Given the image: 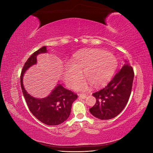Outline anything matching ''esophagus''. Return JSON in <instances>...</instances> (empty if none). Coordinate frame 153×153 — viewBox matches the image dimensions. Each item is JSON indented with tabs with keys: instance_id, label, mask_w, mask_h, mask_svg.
Returning a JSON list of instances; mask_svg holds the SVG:
<instances>
[{
	"instance_id": "34e87169",
	"label": "esophagus",
	"mask_w": 153,
	"mask_h": 153,
	"mask_svg": "<svg viewBox=\"0 0 153 153\" xmlns=\"http://www.w3.org/2000/svg\"><path fill=\"white\" fill-rule=\"evenodd\" d=\"M78 96H79V98H80L82 99H85L87 97V95L84 93H78Z\"/></svg>"
}]
</instances>
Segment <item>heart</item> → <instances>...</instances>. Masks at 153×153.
Masks as SVG:
<instances>
[{
	"label": "heart",
	"mask_w": 153,
	"mask_h": 153,
	"mask_svg": "<svg viewBox=\"0 0 153 153\" xmlns=\"http://www.w3.org/2000/svg\"><path fill=\"white\" fill-rule=\"evenodd\" d=\"M117 66L114 55L101 49H88L76 54L66 66L63 75L66 84L73 87L79 80L82 71L86 80L94 87L102 85L112 76ZM85 80L78 82L75 88L84 90Z\"/></svg>",
	"instance_id": "heart-1"
}]
</instances>
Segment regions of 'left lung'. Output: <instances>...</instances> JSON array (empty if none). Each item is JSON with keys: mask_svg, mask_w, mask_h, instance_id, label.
Listing matches in <instances>:
<instances>
[{"mask_svg": "<svg viewBox=\"0 0 153 153\" xmlns=\"http://www.w3.org/2000/svg\"><path fill=\"white\" fill-rule=\"evenodd\" d=\"M133 78V68L126 62L107 85L92 94L96 103L89 109L91 114L101 120L110 119L118 115L129 100Z\"/></svg>", "mask_w": 153, "mask_h": 153, "instance_id": "1", "label": "left lung"}]
</instances>
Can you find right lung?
<instances>
[{
	"instance_id": "right-lung-1",
	"label": "right lung",
	"mask_w": 153,
	"mask_h": 153,
	"mask_svg": "<svg viewBox=\"0 0 153 153\" xmlns=\"http://www.w3.org/2000/svg\"><path fill=\"white\" fill-rule=\"evenodd\" d=\"M47 52V47H43L27 60L22 70L20 84L23 94L31 113L43 123L55 126L62 123L69 117L72 103L76 100L77 94L59 84L47 98L37 99L27 93L23 85V76L27 69L36 64L37 55Z\"/></svg>"
}]
</instances>
